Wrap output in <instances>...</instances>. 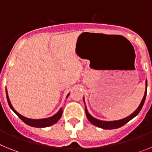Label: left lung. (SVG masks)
Here are the masks:
<instances>
[{
	"label": "left lung",
	"instance_id": "8db88e82",
	"mask_svg": "<svg viewBox=\"0 0 152 152\" xmlns=\"http://www.w3.org/2000/svg\"><path fill=\"white\" fill-rule=\"evenodd\" d=\"M146 88H145V95L143 96V99H142V102H141L140 105L138 107L136 110L132 113L130 116H127L126 118H124L123 119H119V120H116V121H102V120H99L97 119H95L94 117H93L92 116H91L89 114V113L88 112V110H87V107L85 108V113L87 118L88 119L90 122L92 123L93 125L97 126V127H100L102 129H117L121 127V126H124L126 123H127L128 122H129L132 119H133L135 116H136L140 112V110H142V107L144 105L145 100L146 97V94H147V80H146Z\"/></svg>",
	"mask_w": 152,
	"mask_h": 152
}]
</instances>
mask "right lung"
Returning <instances> with one entry per match:
<instances>
[{
  "label": "right lung",
  "mask_w": 152,
  "mask_h": 152,
  "mask_svg": "<svg viewBox=\"0 0 152 152\" xmlns=\"http://www.w3.org/2000/svg\"><path fill=\"white\" fill-rule=\"evenodd\" d=\"M6 95H7V102L8 104L10 106V109H11L12 110L13 112L17 114L18 117L20 118V119H22V121H23L24 123L27 124L28 126H33V127H37V128H43V127H48V126H50L52 125L55 124V123H57L58 121V119L61 118V115H62V110L60 109V110L54 115L52 117L49 118H46V119H29V118H26L25 116H22L20 113L17 112V111L13 109V107H12L11 103H10V100H9V97H8L7 95V89H6ZM69 94H68V96Z\"/></svg>",
  "instance_id": "1"
}]
</instances>
